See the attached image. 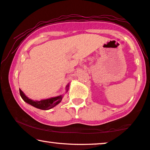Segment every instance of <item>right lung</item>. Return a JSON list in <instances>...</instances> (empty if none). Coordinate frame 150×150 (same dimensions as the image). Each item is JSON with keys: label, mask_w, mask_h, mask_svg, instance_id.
<instances>
[{"label": "right lung", "mask_w": 150, "mask_h": 150, "mask_svg": "<svg viewBox=\"0 0 150 150\" xmlns=\"http://www.w3.org/2000/svg\"><path fill=\"white\" fill-rule=\"evenodd\" d=\"M69 86V84L68 83L65 87V91H66L65 93H67V91H68ZM20 94L24 102L30 104V105L34 106V107L42 110H49L50 108L54 107L55 106L60 103L61 100H62V98H63V95H60L56 96V97H52L47 98V99L39 100V101L38 100L35 101V100H33L30 98H28L21 89H20Z\"/></svg>", "instance_id": "obj_1"}]
</instances>
